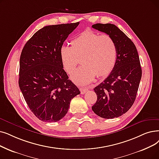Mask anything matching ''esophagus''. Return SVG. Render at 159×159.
Instances as JSON below:
<instances>
[{
	"mask_svg": "<svg viewBox=\"0 0 159 159\" xmlns=\"http://www.w3.org/2000/svg\"><path fill=\"white\" fill-rule=\"evenodd\" d=\"M80 90L81 94H84L86 92H88V88H86V87H82L80 88Z\"/></svg>",
	"mask_w": 159,
	"mask_h": 159,
	"instance_id": "esophagus-1",
	"label": "esophagus"
}]
</instances>
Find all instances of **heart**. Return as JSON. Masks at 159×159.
Returning <instances> with one entry per match:
<instances>
[{
    "instance_id": "1",
    "label": "heart",
    "mask_w": 159,
    "mask_h": 159,
    "mask_svg": "<svg viewBox=\"0 0 159 159\" xmlns=\"http://www.w3.org/2000/svg\"><path fill=\"white\" fill-rule=\"evenodd\" d=\"M60 58L65 70L71 74L79 63L78 70L72 75L73 80L80 85L92 82L95 77H104L115 66L118 50L114 39L108 35H100L86 30L73 39L71 47H61Z\"/></svg>"
}]
</instances>
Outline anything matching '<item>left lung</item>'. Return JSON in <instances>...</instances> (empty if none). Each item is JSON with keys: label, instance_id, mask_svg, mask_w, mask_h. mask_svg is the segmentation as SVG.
<instances>
[{"label": "left lung", "instance_id": "left-lung-1", "mask_svg": "<svg viewBox=\"0 0 159 159\" xmlns=\"http://www.w3.org/2000/svg\"><path fill=\"white\" fill-rule=\"evenodd\" d=\"M92 28L114 39L118 55L112 72L93 89L98 99L92 108L102 118H118L128 111L136 99L142 77L139 54L133 41L115 25L97 23Z\"/></svg>", "mask_w": 159, "mask_h": 159}]
</instances>
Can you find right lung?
I'll use <instances>...</instances> for the list:
<instances>
[{
    "label": "right lung",
    "instance_id": "1",
    "mask_svg": "<svg viewBox=\"0 0 159 159\" xmlns=\"http://www.w3.org/2000/svg\"><path fill=\"white\" fill-rule=\"evenodd\" d=\"M79 22L46 26L25 45L20 57L19 86L30 110L45 122H57L80 94L69 80L60 51Z\"/></svg>",
    "mask_w": 159,
    "mask_h": 159
}]
</instances>
